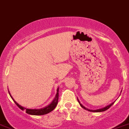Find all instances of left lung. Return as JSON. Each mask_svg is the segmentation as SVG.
<instances>
[{"label": "left lung", "instance_id": "obj_1", "mask_svg": "<svg viewBox=\"0 0 129 129\" xmlns=\"http://www.w3.org/2000/svg\"><path fill=\"white\" fill-rule=\"evenodd\" d=\"M77 100H78V99H77ZM78 102H79V103L80 106H81L82 107V108H84V109H85V110H88V111H92V112H102V111H106V110H108V109H109V108H110V107H111V106H112V105L113 104V103H114V102H113V103L111 104H110V105H109V106H106V107H105V108H102V109H99V110H88V109H87V108H85V107L83 106V105L81 104H80L79 101V100H78Z\"/></svg>", "mask_w": 129, "mask_h": 129}]
</instances>
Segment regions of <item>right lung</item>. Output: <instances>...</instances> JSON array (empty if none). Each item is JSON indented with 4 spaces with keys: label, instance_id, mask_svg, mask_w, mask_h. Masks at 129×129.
<instances>
[{
    "label": "right lung",
    "instance_id": "obj_1",
    "mask_svg": "<svg viewBox=\"0 0 129 129\" xmlns=\"http://www.w3.org/2000/svg\"><path fill=\"white\" fill-rule=\"evenodd\" d=\"M57 94L56 95V97L54 98V100L52 101L51 104L50 105H48V106L45 107V108H43V109H39V110H31V109H26V108H23V107L21 106L20 105L18 104L16 101H15L13 99L12 97L10 94V96H11V98H12L14 102H15L17 106H18V108H19L21 109V110H25V112L27 113L29 115H45L46 113H48L49 112L52 111V110H54L55 109V108L56 107L57 104H58V96H59V94H58V88L57 90ZM10 94V92H9Z\"/></svg>",
    "mask_w": 129,
    "mask_h": 129
}]
</instances>
